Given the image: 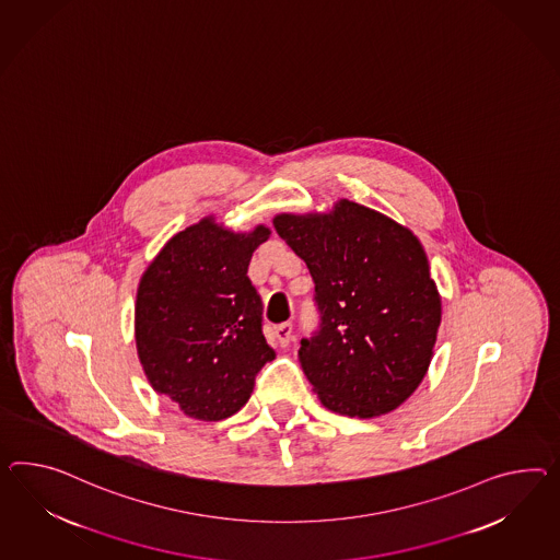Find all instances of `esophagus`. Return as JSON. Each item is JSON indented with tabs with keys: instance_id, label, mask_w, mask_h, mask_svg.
Masks as SVG:
<instances>
[{
	"instance_id": "1",
	"label": "esophagus",
	"mask_w": 560,
	"mask_h": 560,
	"mask_svg": "<svg viewBox=\"0 0 560 560\" xmlns=\"http://www.w3.org/2000/svg\"><path fill=\"white\" fill-rule=\"evenodd\" d=\"M276 339H278V343L280 347H288L290 341H292V323H284V325H278L276 327Z\"/></svg>"
}]
</instances>
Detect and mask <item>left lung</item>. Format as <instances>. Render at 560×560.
Listing matches in <instances>:
<instances>
[{
	"mask_svg": "<svg viewBox=\"0 0 560 560\" xmlns=\"http://www.w3.org/2000/svg\"><path fill=\"white\" fill-rule=\"evenodd\" d=\"M273 228L315 280L323 325L299 355L320 404L351 418L396 410L429 372L443 315L420 240L349 199L278 213Z\"/></svg>",
	"mask_w": 560,
	"mask_h": 560,
	"instance_id": "left-lung-1",
	"label": "left lung"
}]
</instances>
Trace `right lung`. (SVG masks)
<instances>
[{"mask_svg":"<svg viewBox=\"0 0 560 560\" xmlns=\"http://www.w3.org/2000/svg\"><path fill=\"white\" fill-rule=\"evenodd\" d=\"M272 230L235 231L202 217L148 264L136 294L133 337L145 377L197 420L242 410L256 373L276 358L261 335L264 304L247 268Z\"/></svg>","mask_w":560,"mask_h":560,"instance_id":"right-lung-1","label":"right lung"}]
</instances>
